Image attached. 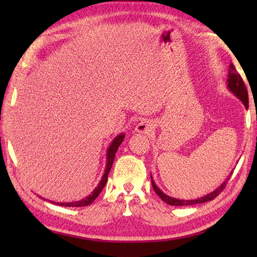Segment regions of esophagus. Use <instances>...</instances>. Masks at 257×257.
<instances>
[{
  "label": "esophagus",
  "instance_id": "34e87169",
  "mask_svg": "<svg viewBox=\"0 0 257 257\" xmlns=\"http://www.w3.org/2000/svg\"><path fill=\"white\" fill-rule=\"evenodd\" d=\"M154 129V124L148 120H141V121L136 125V132L141 134H148Z\"/></svg>",
  "mask_w": 257,
  "mask_h": 257
}]
</instances>
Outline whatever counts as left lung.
<instances>
[{
  "label": "left lung",
  "mask_w": 257,
  "mask_h": 257,
  "mask_svg": "<svg viewBox=\"0 0 257 257\" xmlns=\"http://www.w3.org/2000/svg\"><path fill=\"white\" fill-rule=\"evenodd\" d=\"M226 83H227V88L230 89L233 94L235 95L238 99L244 103V106L247 108L248 107V94H247L246 86H245L241 75L237 73V70L235 67H234L233 64H230V67H228V78L226 80ZM232 173L233 172L230 173V176H232ZM230 176L226 178L225 181L223 182L219 188H216L214 191H213V192L202 196V198L195 199V200H179L176 198H171V196H169V195L163 193L162 191L157 187L152 177H151V183H152V188H154L156 193L160 196V199L162 201H165L166 203L170 204V205L182 206V205H192V204H198V203H204V202L212 201L213 199H215L216 196L222 192L223 189L226 187V183L231 178Z\"/></svg>",
  "instance_id": "left-lung-1"
}]
</instances>
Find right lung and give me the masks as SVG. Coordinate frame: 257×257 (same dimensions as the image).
I'll use <instances>...</instances> for the list:
<instances>
[{
	"instance_id": "add662e5",
	"label": "right lung",
	"mask_w": 257,
	"mask_h": 257,
	"mask_svg": "<svg viewBox=\"0 0 257 257\" xmlns=\"http://www.w3.org/2000/svg\"><path fill=\"white\" fill-rule=\"evenodd\" d=\"M123 138H124V135L123 134L118 135L117 137L112 140L111 145L109 146V148L107 150V165H106L105 173H103V176H102V178L100 180L99 184H98L97 187H96V189L92 191L91 194H89L88 196H87V198L80 200V201L69 202V203H56V202H52V203L57 204V205H62V206H76V207H77V206L89 205L91 202H94L97 196L100 194L102 189L105 188V185L107 183V180H108V173H109V171H110V169L112 167V163H113V160H114V156H116V152H117V150L119 148V146L121 145V143L123 141Z\"/></svg>"
}]
</instances>
